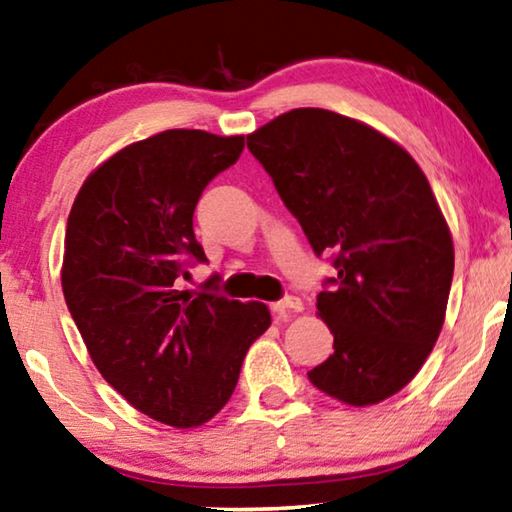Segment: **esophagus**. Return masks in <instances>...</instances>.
Here are the masks:
<instances>
[{"label":"esophagus","mask_w":512,"mask_h":512,"mask_svg":"<svg viewBox=\"0 0 512 512\" xmlns=\"http://www.w3.org/2000/svg\"><path fill=\"white\" fill-rule=\"evenodd\" d=\"M301 308H303V303H301V299H296V296H285V299L271 303V310L276 312V315H285V312H289V310L299 312Z\"/></svg>","instance_id":"34e87169"}]
</instances>
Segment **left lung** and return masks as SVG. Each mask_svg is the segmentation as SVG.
I'll return each instance as SVG.
<instances>
[{
  "label": "left lung",
  "mask_w": 512,
  "mask_h": 512,
  "mask_svg": "<svg viewBox=\"0 0 512 512\" xmlns=\"http://www.w3.org/2000/svg\"><path fill=\"white\" fill-rule=\"evenodd\" d=\"M248 149L333 278L317 294L333 354L308 372L354 407L409 384L444 326L453 241L407 151L338 112L299 108L248 135Z\"/></svg>",
  "instance_id": "1"
}]
</instances>
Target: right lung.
Returning <instances> with one entry per match:
<instances>
[{
  "label": "right lung",
  "instance_id": "1",
  "mask_svg": "<svg viewBox=\"0 0 512 512\" xmlns=\"http://www.w3.org/2000/svg\"><path fill=\"white\" fill-rule=\"evenodd\" d=\"M243 135L172 128L121 149L82 183L66 225L64 299L91 361L137 411L174 427L207 423L232 398L241 363L271 324L264 303L177 280L207 264L193 213Z\"/></svg>",
  "mask_w": 512,
  "mask_h": 512
}]
</instances>
